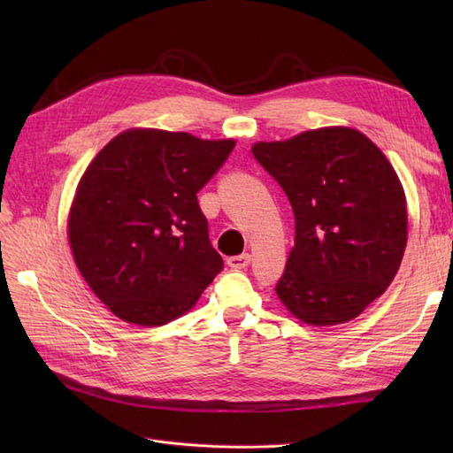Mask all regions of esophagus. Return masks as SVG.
Segmentation results:
<instances>
[{
    "label": "esophagus",
    "mask_w": 453,
    "mask_h": 453,
    "mask_svg": "<svg viewBox=\"0 0 453 453\" xmlns=\"http://www.w3.org/2000/svg\"><path fill=\"white\" fill-rule=\"evenodd\" d=\"M250 263H251V255H250V253L234 255V257H230V258L226 260V265H228L230 268H234V270H243V268H248V266H250Z\"/></svg>",
    "instance_id": "esophagus-1"
}]
</instances>
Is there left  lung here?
I'll use <instances>...</instances> for the list:
<instances>
[{
  "label": "left lung",
  "instance_id": "1",
  "mask_svg": "<svg viewBox=\"0 0 453 453\" xmlns=\"http://www.w3.org/2000/svg\"><path fill=\"white\" fill-rule=\"evenodd\" d=\"M251 150L295 213V248L276 285L281 304L313 326L355 319L386 293L406 250V195L391 162L349 127Z\"/></svg>",
  "mask_w": 453,
  "mask_h": 453
}]
</instances>
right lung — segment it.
Segmentation results:
<instances>
[{
  "label": "right lung",
  "mask_w": 453,
  "mask_h": 453,
  "mask_svg": "<svg viewBox=\"0 0 453 453\" xmlns=\"http://www.w3.org/2000/svg\"><path fill=\"white\" fill-rule=\"evenodd\" d=\"M234 145L128 128L88 164L67 213V242L81 276L119 319L166 325L195 308L221 272L196 193Z\"/></svg>",
  "instance_id": "add662e5"
}]
</instances>
